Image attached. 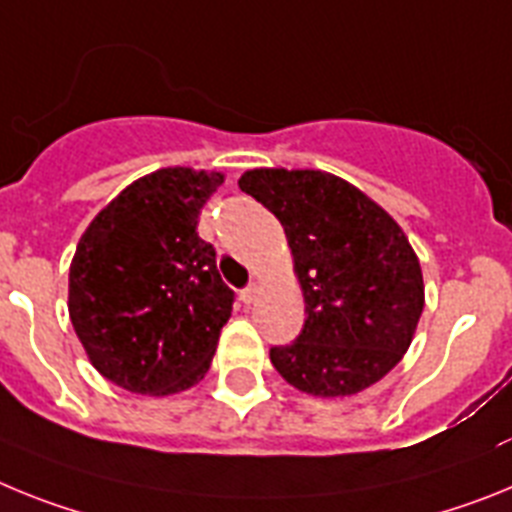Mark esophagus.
<instances>
[{"label":"esophagus","mask_w":512,"mask_h":512,"mask_svg":"<svg viewBox=\"0 0 512 512\" xmlns=\"http://www.w3.org/2000/svg\"><path fill=\"white\" fill-rule=\"evenodd\" d=\"M255 296H257L255 283H250V286L239 291V299H242V304H252V301H255Z\"/></svg>","instance_id":"esophagus-1"}]
</instances>
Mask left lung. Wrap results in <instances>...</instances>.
I'll return each instance as SVG.
<instances>
[{
  "label": "left lung",
  "instance_id": "8db88e82",
  "mask_svg": "<svg viewBox=\"0 0 512 512\" xmlns=\"http://www.w3.org/2000/svg\"><path fill=\"white\" fill-rule=\"evenodd\" d=\"M239 188L281 221L304 291V330L270 348L275 371L314 397H350L384 379L425 306L420 262L397 221L319 170H250Z\"/></svg>",
  "mask_w": 512,
  "mask_h": 512
}]
</instances>
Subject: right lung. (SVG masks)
<instances>
[{
  "instance_id": "add662e5",
  "label": "right lung",
  "mask_w": 512,
  "mask_h": 512,
  "mask_svg": "<svg viewBox=\"0 0 512 512\" xmlns=\"http://www.w3.org/2000/svg\"><path fill=\"white\" fill-rule=\"evenodd\" d=\"M221 172L167 167L128 185L82 234L69 317L92 366L136 394L164 397L206 376L234 291L198 237Z\"/></svg>"
}]
</instances>
